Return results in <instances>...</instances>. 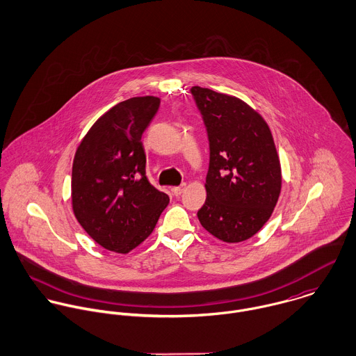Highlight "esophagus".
I'll use <instances>...</instances> for the list:
<instances>
[{"label":"esophagus","mask_w":356,"mask_h":356,"mask_svg":"<svg viewBox=\"0 0 356 356\" xmlns=\"http://www.w3.org/2000/svg\"><path fill=\"white\" fill-rule=\"evenodd\" d=\"M185 188H186V185H185V184H182V185H179V186H174V188H172V193H174V196H181V195H182V192L185 191Z\"/></svg>","instance_id":"obj_1"}]
</instances>
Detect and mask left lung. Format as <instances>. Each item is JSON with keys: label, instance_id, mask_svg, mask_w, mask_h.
<instances>
[{"label": "left lung", "instance_id": "obj_1", "mask_svg": "<svg viewBox=\"0 0 356 356\" xmlns=\"http://www.w3.org/2000/svg\"><path fill=\"white\" fill-rule=\"evenodd\" d=\"M209 141L207 199L197 216L225 243L254 236L281 193V164L271 131L247 102L207 88L191 89Z\"/></svg>", "mask_w": 356, "mask_h": 356}]
</instances>
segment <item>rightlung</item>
<instances>
[{
    "label": "right lung",
    "mask_w": 356,
    "mask_h": 356,
    "mask_svg": "<svg viewBox=\"0 0 356 356\" xmlns=\"http://www.w3.org/2000/svg\"><path fill=\"white\" fill-rule=\"evenodd\" d=\"M160 105L133 97L106 111L81 141L72 163L75 218L102 248L127 254L151 234L168 196L145 175L141 143Z\"/></svg>",
    "instance_id": "1"
}]
</instances>
